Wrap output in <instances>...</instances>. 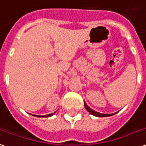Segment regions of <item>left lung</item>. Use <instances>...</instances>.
<instances>
[{
    "instance_id": "obj_1",
    "label": "left lung",
    "mask_w": 146,
    "mask_h": 146,
    "mask_svg": "<svg viewBox=\"0 0 146 146\" xmlns=\"http://www.w3.org/2000/svg\"><path fill=\"white\" fill-rule=\"evenodd\" d=\"M84 104H85V108H86V109L87 111H89V113H92V115L96 116V117H110V116H112L113 115V114H115V113H99V112H97V111H95L94 110H92V109H91L90 108H89L88 105L86 104V102H84Z\"/></svg>"
}]
</instances>
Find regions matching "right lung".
<instances>
[{
	"label": "right lung",
	"instance_id": "add662e5",
	"mask_svg": "<svg viewBox=\"0 0 146 146\" xmlns=\"http://www.w3.org/2000/svg\"><path fill=\"white\" fill-rule=\"evenodd\" d=\"M55 113H50V114H46V115H35V114H32V115L35 116V117H51L52 115H54Z\"/></svg>",
	"mask_w": 146,
	"mask_h": 146
}]
</instances>
